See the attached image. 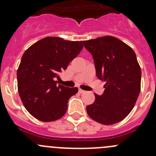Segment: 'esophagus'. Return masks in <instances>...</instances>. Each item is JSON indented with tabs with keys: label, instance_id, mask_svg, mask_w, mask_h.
Wrapping results in <instances>:
<instances>
[{
	"label": "esophagus",
	"instance_id": "obj_1",
	"mask_svg": "<svg viewBox=\"0 0 156 156\" xmlns=\"http://www.w3.org/2000/svg\"><path fill=\"white\" fill-rule=\"evenodd\" d=\"M85 92H86V91L84 90L81 89V88H80V89H79V93H80V94H84V93H85Z\"/></svg>",
	"mask_w": 156,
	"mask_h": 156
}]
</instances>
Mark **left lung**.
<instances>
[{
    "mask_svg": "<svg viewBox=\"0 0 156 156\" xmlns=\"http://www.w3.org/2000/svg\"><path fill=\"white\" fill-rule=\"evenodd\" d=\"M92 54L99 79L106 82L101 96L95 95L87 106L93 120L113 125L127 117L134 107L140 92L141 69L136 53L130 46L112 36L84 41Z\"/></svg>",
    "mask_w": 156,
    "mask_h": 156,
    "instance_id": "left-lung-1",
    "label": "left lung"
}]
</instances>
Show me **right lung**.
Here are the masks:
<instances>
[{"mask_svg": "<svg viewBox=\"0 0 156 156\" xmlns=\"http://www.w3.org/2000/svg\"><path fill=\"white\" fill-rule=\"evenodd\" d=\"M83 41L47 37L25 51L17 70L18 91L25 108L38 120L49 122L61 119L68 101L78 87L56 84L54 78L65 70L82 50Z\"/></svg>", "mask_w": 156, "mask_h": 156, "instance_id": "add662e5", "label": "right lung"}]
</instances>
